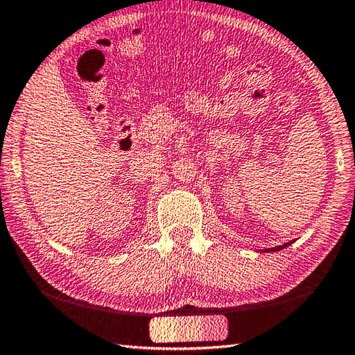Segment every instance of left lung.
<instances>
[{"instance_id": "8db88e82", "label": "left lung", "mask_w": 355, "mask_h": 355, "mask_svg": "<svg viewBox=\"0 0 355 355\" xmlns=\"http://www.w3.org/2000/svg\"><path fill=\"white\" fill-rule=\"evenodd\" d=\"M291 244V241L290 243H285L284 245H277V248H271V249H264L263 252H279V250H282V249H285V248H288V245Z\"/></svg>"}]
</instances>
